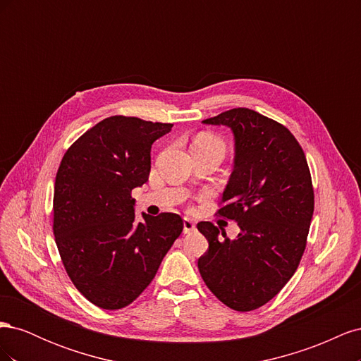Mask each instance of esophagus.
Returning <instances> with one entry per match:
<instances>
[{
	"mask_svg": "<svg viewBox=\"0 0 361 361\" xmlns=\"http://www.w3.org/2000/svg\"><path fill=\"white\" fill-rule=\"evenodd\" d=\"M195 231V223L191 218H183V233H191Z\"/></svg>",
	"mask_w": 361,
	"mask_h": 361,
	"instance_id": "esophagus-1",
	"label": "esophagus"
}]
</instances>
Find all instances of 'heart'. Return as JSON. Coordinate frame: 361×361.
Returning <instances> with one entry per match:
<instances>
[{
    "mask_svg": "<svg viewBox=\"0 0 361 361\" xmlns=\"http://www.w3.org/2000/svg\"><path fill=\"white\" fill-rule=\"evenodd\" d=\"M194 146H223L221 141L211 134H200L194 141Z\"/></svg>",
    "mask_w": 361,
    "mask_h": 361,
    "instance_id": "1",
    "label": "heart"
}]
</instances>
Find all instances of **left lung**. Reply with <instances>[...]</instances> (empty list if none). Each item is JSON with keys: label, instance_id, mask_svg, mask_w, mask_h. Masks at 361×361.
Listing matches in <instances>:
<instances>
[{"label": "left lung", "instance_id": "obj_1", "mask_svg": "<svg viewBox=\"0 0 361 361\" xmlns=\"http://www.w3.org/2000/svg\"><path fill=\"white\" fill-rule=\"evenodd\" d=\"M203 123L233 133L235 167L218 214L241 232L231 241L200 221L209 248L197 265L218 300L250 312L274 298L300 265L314 207L310 170L290 130L253 110L233 108Z\"/></svg>", "mask_w": 361, "mask_h": 361}]
</instances>
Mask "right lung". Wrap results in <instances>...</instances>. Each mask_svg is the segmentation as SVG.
Masks as SVG:
<instances>
[{"instance_id": "1", "label": "right lung", "mask_w": 361, "mask_h": 361, "mask_svg": "<svg viewBox=\"0 0 361 361\" xmlns=\"http://www.w3.org/2000/svg\"><path fill=\"white\" fill-rule=\"evenodd\" d=\"M171 126L108 117L61 159L54 187V236L75 288L101 309L133 302L182 233L178 214H143L137 221L130 195L147 182L152 145Z\"/></svg>"}]
</instances>
